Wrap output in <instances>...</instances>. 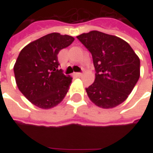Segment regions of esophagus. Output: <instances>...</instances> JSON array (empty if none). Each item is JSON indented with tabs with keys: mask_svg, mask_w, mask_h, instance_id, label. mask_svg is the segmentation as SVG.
<instances>
[{
	"mask_svg": "<svg viewBox=\"0 0 153 153\" xmlns=\"http://www.w3.org/2000/svg\"><path fill=\"white\" fill-rule=\"evenodd\" d=\"M75 74H76V76H82V72H76V73Z\"/></svg>",
	"mask_w": 153,
	"mask_h": 153,
	"instance_id": "1",
	"label": "esophagus"
}]
</instances>
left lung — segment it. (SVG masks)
Instances as JSON below:
<instances>
[{"instance_id":"obj_1","label":"left lung","mask_w":153,"mask_h":153,"mask_svg":"<svg viewBox=\"0 0 153 153\" xmlns=\"http://www.w3.org/2000/svg\"><path fill=\"white\" fill-rule=\"evenodd\" d=\"M76 38L91 53L95 80L86 88L90 100L101 108L116 107L126 100L140 78V59L117 36L93 30Z\"/></svg>"}]
</instances>
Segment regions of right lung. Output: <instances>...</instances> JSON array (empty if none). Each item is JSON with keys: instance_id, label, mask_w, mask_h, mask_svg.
Here are the masks:
<instances>
[{"instance_id": "right-lung-1", "label": "right lung", "mask_w": 153, "mask_h": 153, "mask_svg": "<svg viewBox=\"0 0 153 153\" xmlns=\"http://www.w3.org/2000/svg\"><path fill=\"white\" fill-rule=\"evenodd\" d=\"M75 40L68 35L51 33L25 46L13 67L19 91L39 108L50 109L63 100L72 78L59 69L58 54Z\"/></svg>"}]
</instances>
